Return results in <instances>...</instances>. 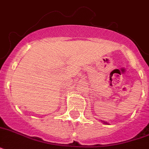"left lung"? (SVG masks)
<instances>
[{
    "label": "left lung",
    "mask_w": 149,
    "mask_h": 149,
    "mask_svg": "<svg viewBox=\"0 0 149 149\" xmlns=\"http://www.w3.org/2000/svg\"><path fill=\"white\" fill-rule=\"evenodd\" d=\"M101 121H102V122H103V123H104V124H105V125H109V124H108V123H107V122H105V121H103V120H101Z\"/></svg>",
    "instance_id": "1"
}]
</instances>
